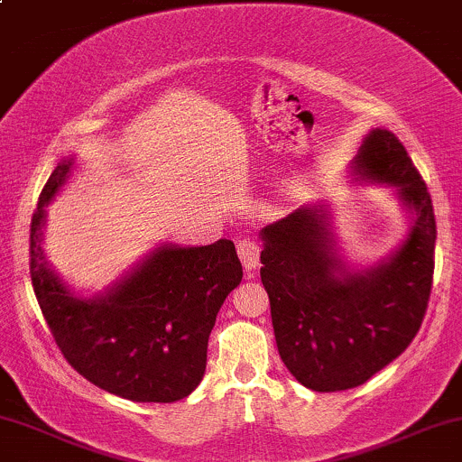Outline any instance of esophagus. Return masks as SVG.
<instances>
[{
    "instance_id": "1",
    "label": "esophagus",
    "mask_w": 462,
    "mask_h": 462,
    "mask_svg": "<svg viewBox=\"0 0 462 462\" xmlns=\"http://www.w3.org/2000/svg\"><path fill=\"white\" fill-rule=\"evenodd\" d=\"M236 252L247 271H252L260 264V245L254 241V238H241V241L236 243Z\"/></svg>"
}]
</instances>
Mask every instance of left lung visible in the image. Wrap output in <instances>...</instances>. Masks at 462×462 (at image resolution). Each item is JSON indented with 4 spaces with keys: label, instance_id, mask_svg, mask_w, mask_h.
<instances>
[{
    "label": "left lung",
    "instance_id": "obj_1",
    "mask_svg": "<svg viewBox=\"0 0 462 462\" xmlns=\"http://www.w3.org/2000/svg\"><path fill=\"white\" fill-rule=\"evenodd\" d=\"M355 170L398 187L415 210L407 241L385 264L344 271L316 210L299 208L263 230L260 277L280 357L314 392L351 390L385 368L418 336L430 299L437 224L418 168L392 131L376 129Z\"/></svg>",
    "mask_w": 462,
    "mask_h": 462
}]
</instances>
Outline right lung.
Returning <instances> with one entry per match:
<instances>
[{
    "instance_id": "obj_1",
    "label": "right lung",
    "mask_w": 462,
    "mask_h": 462,
    "mask_svg": "<svg viewBox=\"0 0 462 462\" xmlns=\"http://www.w3.org/2000/svg\"><path fill=\"white\" fill-rule=\"evenodd\" d=\"M62 161L42 187L30 226V275L64 359L83 379L135 402L187 398L207 370L208 336L241 284L235 243L161 247L101 299H77L42 260L44 204L69 176Z\"/></svg>"
}]
</instances>
